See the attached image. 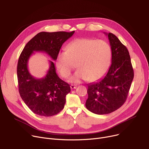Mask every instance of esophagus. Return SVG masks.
Instances as JSON below:
<instances>
[{"label":"esophagus","instance_id":"1","mask_svg":"<svg viewBox=\"0 0 149 149\" xmlns=\"http://www.w3.org/2000/svg\"><path fill=\"white\" fill-rule=\"evenodd\" d=\"M77 87V85H75V84H70V88L71 89H76Z\"/></svg>","mask_w":149,"mask_h":149}]
</instances>
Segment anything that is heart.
Segmentation results:
<instances>
[{"mask_svg":"<svg viewBox=\"0 0 149 149\" xmlns=\"http://www.w3.org/2000/svg\"><path fill=\"white\" fill-rule=\"evenodd\" d=\"M111 46L104 40L88 38L76 39L70 43L66 52L58 53L56 61L57 70L63 78H68L76 64L79 69L69 81L79 83L83 80L93 82L102 77L110 66Z\"/></svg>","mask_w":149,"mask_h":149,"instance_id":"b5f03b06","label":"heart"}]
</instances>
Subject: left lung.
<instances>
[{"mask_svg": "<svg viewBox=\"0 0 149 149\" xmlns=\"http://www.w3.org/2000/svg\"><path fill=\"white\" fill-rule=\"evenodd\" d=\"M106 34L111 46L112 65L103 78L88 84L86 102L88 110L98 115L110 113L123 105L134 77L126 47L112 33Z\"/></svg>", "mask_w": 149, "mask_h": 149, "instance_id": "left-lung-1", "label": "left lung"}]
</instances>
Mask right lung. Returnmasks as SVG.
Wrapping results in <instances>:
<instances>
[{
    "label": "right lung",
    "instance_id": "obj_1",
    "mask_svg": "<svg viewBox=\"0 0 149 149\" xmlns=\"http://www.w3.org/2000/svg\"><path fill=\"white\" fill-rule=\"evenodd\" d=\"M74 33H39L27 43L20 55L17 68L19 92L30 110L38 115L51 116L58 113L64 108L70 88L58 77L53 61H49L50 67L45 77L36 79L29 72L28 60L34 51H42L56 60L63 43Z\"/></svg>",
    "mask_w": 149,
    "mask_h": 149
}]
</instances>
